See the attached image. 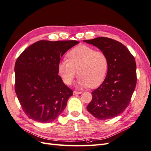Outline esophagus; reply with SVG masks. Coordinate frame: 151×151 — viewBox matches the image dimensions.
I'll return each mask as SVG.
<instances>
[{"label":"esophagus","instance_id":"obj_1","mask_svg":"<svg viewBox=\"0 0 151 151\" xmlns=\"http://www.w3.org/2000/svg\"><path fill=\"white\" fill-rule=\"evenodd\" d=\"M81 93H82V92H79V91H73V94H80Z\"/></svg>","mask_w":151,"mask_h":151}]
</instances>
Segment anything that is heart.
I'll return each instance as SVG.
<instances>
[{"label": "heart", "mask_w": 151, "mask_h": 151, "mask_svg": "<svg viewBox=\"0 0 151 151\" xmlns=\"http://www.w3.org/2000/svg\"><path fill=\"white\" fill-rule=\"evenodd\" d=\"M67 57L68 60H63L58 65V74L65 84L70 85L77 74L80 77L77 83L80 88H95L103 83L109 68L108 58L104 52L79 45L70 50Z\"/></svg>", "instance_id": "obj_1"}]
</instances>
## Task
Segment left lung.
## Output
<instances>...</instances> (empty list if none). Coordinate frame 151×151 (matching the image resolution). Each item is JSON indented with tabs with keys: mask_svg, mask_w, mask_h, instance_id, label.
Wrapping results in <instances>:
<instances>
[{
	"mask_svg": "<svg viewBox=\"0 0 151 151\" xmlns=\"http://www.w3.org/2000/svg\"><path fill=\"white\" fill-rule=\"evenodd\" d=\"M84 42L98 47L106 55L109 68L106 78L91 93L93 99L88 111L99 120L110 119L120 115L129 106L137 83L134 57L120 42L106 37Z\"/></svg>",
	"mask_w": 151,
	"mask_h": 151,
	"instance_id": "1",
	"label": "left lung"
}]
</instances>
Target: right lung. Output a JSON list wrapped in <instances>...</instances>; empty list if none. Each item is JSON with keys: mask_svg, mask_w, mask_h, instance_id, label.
<instances>
[{"mask_svg": "<svg viewBox=\"0 0 151 151\" xmlns=\"http://www.w3.org/2000/svg\"><path fill=\"white\" fill-rule=\"evenodd\" d=\"M76 40H40L26 48L15 63V91L22 110L40 123L54 121L73 91L58 76V65Z\"/></svg>", "mask_w": 151, "mask_h": 151, "instance_id": "obj_1", "label": "right lung"}]
</instances>
